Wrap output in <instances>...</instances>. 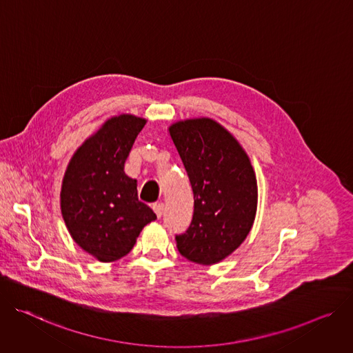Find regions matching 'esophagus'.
<instances>
[{
    "label": "esophagus",
    "instance_id": "1",
    "mask_svg": "<svg viewBox=\"0 0 353 353\" xmlns=\"http://www.w3.org/2000/svg\"><path fill=\"white\" fill-rule=\"evenodd\" d=\"M152 210H154V213L157 214V217H161L163 214H164V205L163 203H155L154 206H152Z\"/></svg>",
    "mask_w": 353,
    "mask_h": 353
}]
</instances>
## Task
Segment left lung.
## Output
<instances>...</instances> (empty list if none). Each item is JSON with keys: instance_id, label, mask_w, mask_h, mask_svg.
<instances>
[{"instance_id": "1", "label": "left lung", "mask_w": 353, "mask_h": 353, "mask_svg": "<svg viewBox=\"0 0 353 353\" xmlns=\"http://www.w3.org/2000/svg\"><path fill=\"white\" fill-rule=\"evenodd\" d=\"M193 190V217L176 236L182 256L214 265L236 251L250 234L258 206L251 160L239 140L210 117L168 128Z\"/></svg>"}]
</instances>
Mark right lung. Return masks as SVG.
Wrapping results in <instances>:
<instances>
[{
	"instance_id": "obj_1",
	"label": "right lung",
	"mask_w": 353,
	"mask_h": 353,
	"mask_svg": "<svg viewBox=\"0 0 353 353\" xmlns=\"http://www.w3.org/2000/svg\"><path fill=\"white\" fill-rule=\"evenodd\" d=\"M147 121L112 116L75 150L65 168L60 208L74 243L99 262L128 255L144 225L157 219L125 174L132 145Z\"/></svg>"
}]
</instances>
